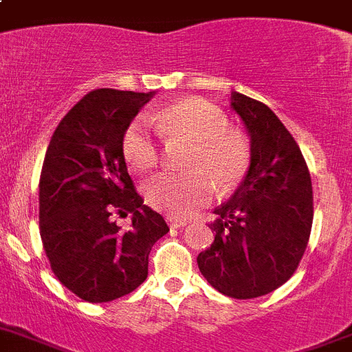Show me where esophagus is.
Here are the masks:
<instances>
[{
    "label": "esophagus",
    "mask_w": 352,
    "mask_h": 352,
    "mask_svg": "<svg viewBox=\"0 0 352 352\" xmlns=\"http://www.w3.org/2000/svg\"><path fill=\"white\" fill-rule=\"evenodd\" d=\"M167 223H169L173 228H182V227H185L188 221L179 220V218H173V216H167Z\"/></svg>",
    "instance_id": "obj_1"
}]
</instances>
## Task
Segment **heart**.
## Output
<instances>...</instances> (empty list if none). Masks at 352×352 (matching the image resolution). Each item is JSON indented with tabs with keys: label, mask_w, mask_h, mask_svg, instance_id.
<instances>
[{
	"label": "heart",
	"mask_w": 352,
	"mask_h": 352,
	"mask_svg": "<svg viewBox=\"0 0 352 352\" xmlns=\"http://www.w3.org/2000/svg\"><path fill=\"white\" fill-rule=\"evenodd\" d=\"M132 122L124 134V155L132 167L151 169L159 162L162 134L193 143L185 173L155 174L144 185L148 204L173 216H188L211 201L216 185L227 193L239 185L251 166L246 134L228 129V118L218 106L192 98L160 108Z\"/></svg>",
	"instance_id": "b5f03b06"
}]
</instances>
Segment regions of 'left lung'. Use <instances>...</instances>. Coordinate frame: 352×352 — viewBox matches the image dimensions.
<instances>
[{
    "mask_svg": "<svg viewBox=\"0 0 352 352\" xmlns=\"http://www.w3.org/2000/svg\"><path fill=\"white\" fill-rule=\"evenodd\" d=\"M230 106L251 143V166L232 199L214 209V241L197 263L232 298H256L285 285L300 263L312 227V183L300 148L263 102L232 92Z\"/></svg>",
    "mask_w": 352,
    "mask_h": 352,
    "instance_id": "left-lung-1",
    "label": "left lung"
}]
</instances>
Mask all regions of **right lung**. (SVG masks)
I'll use <instances>...</instances> for the list:
<instances>
[{"label":"right lung","mask_w":352,"mask_h":352,"mask_svg":"<svg viewBox=\"0 0 352 352\" xmlns=\"http://www.w3.org/2000/svg\"><path fill=\"white\" fill-rule=\"evenodd\" d=\"M155 92L92 90L67 111L40 176V235L56 277L90 304L117 300L148 277V254L169 232L143 204L124 159V134ZM131 214L129 229L114 214Z\"/></svg>","instance_id":"add662e5"}]
</instances>
